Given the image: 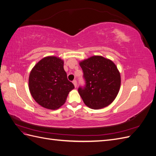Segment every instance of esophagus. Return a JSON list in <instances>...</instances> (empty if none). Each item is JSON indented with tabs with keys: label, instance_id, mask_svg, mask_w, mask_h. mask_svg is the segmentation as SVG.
<instances>
[{
	"label": "esophagus",
	"instance_id": "obj_1",
	"mask_svg": "<svg viewBox=\"0 0 156 156\" xmlns=\"http://www.w3.org/2000/svg\"><path fill=\"white\" fill-rule=\"evenodd\" d=\"M73 84H74V86H75V87L76 88L77 87V81L76 80H73Z\"/></svg>",
	"mask_w": 156,
	"mask_h": 156
}]
</instances>
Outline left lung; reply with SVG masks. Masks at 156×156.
<instances>
[{
  "label": "left lung",
  "mask_w": 156,
  "mask_h": 156,
  "mask_svg": "<svg viewBox=\"0 0 156 156\" xmlns=\"http://www.w3.org/2000/svg\"><path fill=\"white\" fill-rule=\"evenodd\" d=\"M85 81L78 92L87 106L104 108L115 100L120 87V74L111 60L101 56H93L80 62Z\"/></svg>",
  "instance_id": "8db88e82"
}]
</instances>
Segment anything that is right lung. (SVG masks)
<instances>
[{
    "label": "right lung",
    "mask_w": 156,
    "mask_h": 156,
    "mask_svg": "<svg viewBox=\"0 0 156 156\" xmlns=\"http://www.w3.org/2000/svg\"><path fill=\"white\" fill-rule=\"evenodd\" d=\"M62 60L47 56L33 68L29 80L32 98L39 105L49 109H56L66 100L75 87L68 79Z\"/></svg>",
    "instance_id": "1"
}]
</instances>
